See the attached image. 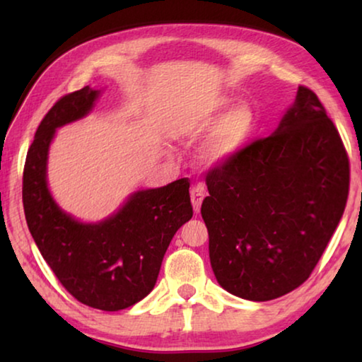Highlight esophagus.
<instances>
[{"instance_id": "obj_1", "label": "esophagus", "mask_w": 362, "mask_h": 362, "mask_svg": "<svg viewBox=\"0 0 362 362\" xmlns=\"http://www.w3.org/2000/svg\"><path fill=\"white\" fill-rule=\"evenodd\" d=\"M204 185L203 183H198V185L192 187V189H189V196H192V204H193V209L194 212L198 214L199 209H201V203H203V198H204Z\"/></svg>"}]
</instances>
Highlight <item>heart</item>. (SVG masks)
<instances>
[{"instance_id":"obj_1","label":"heart","mask_w":362,"mask_h":362,"mask_svg":"<svg viewBox=\"0 0 362 362\" xmlns=\"http://www.w3.org/2000/svg\"><path fill=\"white\" fill-rule=\"evenodd\" d=\"M230 103L231 100L228 97H217L204 112L185 119L177 127L179 136L193 139L209 131L213 124L218 122L217 125L215 124L216 126L211 131L199 153L201 161L207 166L226 163L233 156H236L254 131V112L246 103L233 107L230 112L223 115L222 119L219 117L230 107Z\"/></svg>"}]
</instances>
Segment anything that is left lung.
Returning <instances> with one entry per match:
<instances>
[{
    "mask_svg": "<svg viewBox=\"0 0 362 362\" xmlns=\"http://www.w3.org/2000/svg\"><path fill=\"white\" fill-rule=\"evenodd\" d=\"M201 216L214 274L236 297L267 302L310 278L345 211L350 161L313 90L298 86L272 136L206 177Z\"/></svg>",
    "mask_w": 362,
    "mask_h": 362,
    "instance_id": "obj_1",
    "label": "left lung"
}]
</instances>
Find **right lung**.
Listing matches in <instances>:
<instances>
[{"label":"right lung","instance_id":"obj_1","mask_svg":"<svg viewBox=\"0 0 362 362\" xmlns=\"http://www.w3.org/2000/svg\"><path fill=\"white\" fill-rule=\"evenodd\" d=\"M89 86L64 95L42 118L23 168L28 230L42 259L78 302L103 311L129 308L156 284L163 257L193 217L189 182L140 189L99 223L78 222L49 193L47 151L56 129L88 115L99 97Z\"/></svg>","mask_w":362,"mask_h":362}]
</instances>
